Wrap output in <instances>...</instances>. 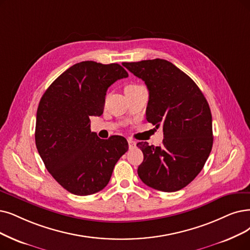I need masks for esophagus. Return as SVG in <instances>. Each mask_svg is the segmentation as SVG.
<instances>
[{
	"mask_svg": "<svg viewBox=\"0 0 250 250\" xmlns=\"http://www.w3.org/2000/svg\"><path fill=\"white\" fill-rule=\"evenodd\" d=\"M127 141H128V145H129V147H130V148H132V147H134V146H136V142H135V141H133L132 138H128Z\"/></svg>",
	"mask_w": 250,
	"mask_h": 250,
	"instance_id": "obj_1",
	"label": "esophagus"
}]
</instances>
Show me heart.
<instances>
[{"label":"heart","instance_id":"obj_1","mask_svg":"<svg viewBox=\"0 0 250 250\" xmlns=\"http://www.w3.org/2000/svg\"><path fill=\"white\" fill-rule=\"evenodd\" d=\"M138 85H127L126 87H125V92L126 91H129V90H132V89H134V88H136Z\"/></svg>","mask_w":250,"mask_h":250}]
</instances>
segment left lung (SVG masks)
<instances>
[{
  "mask_svg": "<svg viewBox=\"0 0 250 250\" xmlns=\"http://www.w3.org/2000/svg\"><path fill=\"white\" fill-rule=\"evenodd\" d=\"M145 81L148 90L147 122L163 128L161 146L141 142L139 178L162 192H176L200 173L213 144L212 117L205 96L193 80L165 59L122 63Z\"/></svg>",
  "mask_w": 250,
  "mask_h": 250,
  "instance_id": "1",
  "label": "left lung"
}]
</instances>
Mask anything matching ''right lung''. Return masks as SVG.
Wrapping results in <instances>:
<instances>
[{
    "instance_id": "1",
    "label": "right lung",
    "mask_w": 250,
    "mask_h": 250,
    "mask_svg": "<svg viewBox=\"0 0 250 250\" xmlns=\"http://www.w3.org/2000/svg\"><path fill=\"white\" fill-rule=\"evenodd\" d=\"M128 73L118 63L82 62L48 87L37 111L35 139L49 173L78 196L97 193L108 184L126 138L102 139L90 130V117L102 116L107 88Z\"/></svg>"
}]
</instances>
